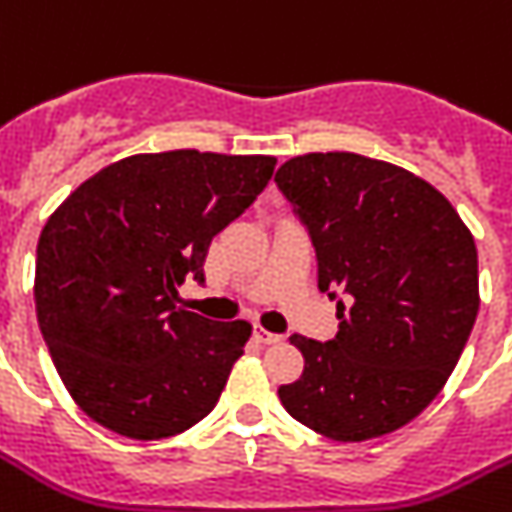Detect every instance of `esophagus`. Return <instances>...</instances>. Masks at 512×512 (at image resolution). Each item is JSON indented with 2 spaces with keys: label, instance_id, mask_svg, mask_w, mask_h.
Instances as JSON below:
<instances>
[{
  "label": "esophagus",
  "instance_id": "34e87169",
  "mask_svg": "<svg viewBox=\"0 0 512 512\" xmlns=\"http://www.w3.org/2000/svg\"><path fill=\"white\" fill-rule=\"evenodd\" d=\"M253 337H256L259 342H264V345H277V342L282 340L280 335H274V332H269V329H264V327L253 329Z\"/></svg>",
  "mask_w": 512,
  "mask_h": 512
}]
</instances>
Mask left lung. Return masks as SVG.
I'll return each instance as SVG.
<instances>
[{"instance_id": "obj_1", "label": "left lung", "mask_w": 512, "mask_h": 512, "mask_svg": "<svg viewBox=\"0 0 512 512\" xmlns=\"http://www.w3.org/2000/svg\"><path fill=\"white\" fill-rule=\"evenodd\" d=\"M274 183L308 227L340 319L335 340L290 337L306 366L282 405L337 442L395 432L437 398L474 329V235L434 185L350 151L293 156Z\"/></svg>"}]
</instances>
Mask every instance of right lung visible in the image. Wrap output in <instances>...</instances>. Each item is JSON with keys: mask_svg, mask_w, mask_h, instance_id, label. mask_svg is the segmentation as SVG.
<instances>
[{"mask_svg": "<svg viewBox=\"0 0 512 512\" xmlns=\"http://www.w3.org/2000/svg\"><path fill=\"white\" fill-rule=\"evenodd\" d=\"M274 156L180 149L135 154L80 183L36 248V316L78 408L130 439L209 416L251 324L177 306L204 282L211 238L266 188Z\"/></svg>", "mask_w": 512, "mask_h": 512, "instance_id": "obj_1", "label": "right lung"}]
</instances>
